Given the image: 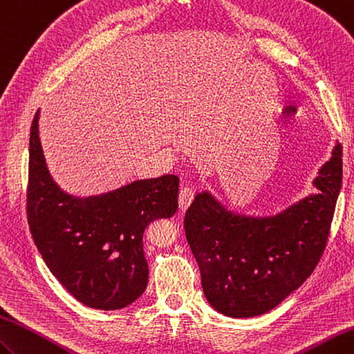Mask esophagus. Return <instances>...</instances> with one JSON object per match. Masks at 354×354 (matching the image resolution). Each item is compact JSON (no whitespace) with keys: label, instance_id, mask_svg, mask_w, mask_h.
Here are the masks:
<instances>
[{"label":"esophagus","instance_id":"esophagus-1","mask_svg":"<svg viewBox=\"0 0 354 354\" xmlns=\"http://www.w3.org/2000/svg\"><path fill=\"white\" fill-rule=\"evenodd\" d=\"M194 191L191 189V187H182L180 189V194H178V204H180V209L182 210H186L187 207L191 206V203L194 200Z\"/></svg>","mask_w":354,"mask_h":354}]
</instances>
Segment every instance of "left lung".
I'll use <instances>...</instances> for the list:
<instances>
[{
	"instance_id": "8db88e82",
	"label": "left lung",
	"mask_w": 354,
	"mask_h": 354,
	"mask_svg": "<svg viewBox=\"0 0 354 354\" xmlns=\"http://www.w3.org/2000/svg\"><path fill=\"white\" fill-rule=\"evenodd\" d=\"M342 183V148L318 171L319 191L272 216L225 209L204 191L185 215L186 239L197 259L203 292L223 315L270 312L303 285L326 248Z\"/></svg>"
}]
</instances>
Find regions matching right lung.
Instances as JSON below:
<instances>
[{
    "instance_id": "right-lung-1",
    "label": "right lung",
    "mask_w": 354,
    "mask_h": 354,
    "mask_svg": "<svg viewBox=\"0 0 354 354\" xmlns=\"http://www.w3.org/2000/svg\"><path fill=\"white\" fill-rule=\"evenodd\" d=\"M37 121L39 111L30 131L31 238L53 276L75 300L93 309H122L147 288L144 234L156 219L177 212L180 178L167 174L93 197H73L50 176Z\"/></svg>"
}]
</instances>
